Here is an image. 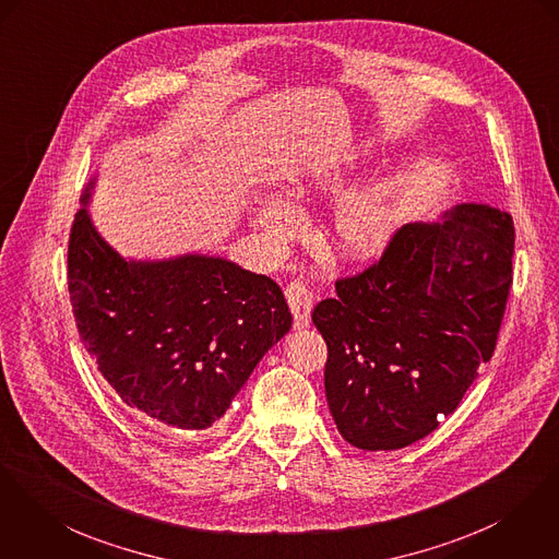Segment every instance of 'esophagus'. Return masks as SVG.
Wrapping results in <instances>:
<instances>
[{"label": "esophagus", "instance_id": "1", "mask_svg": "<svg viewBox=\"0 0 559 559\" xmlns=\"http://www.w3.org/2000/svg\"><path fill=\"white\" fill-rule=\"evenodd\" d=\"M287 301L292 306V312H294V325L296 330H304L308 323H310V310H312V304H314V294L312 289L301 283V281H294L289 287H287Z\"/></svg>", "mask_w": 559, "mask_h": 559}]
</instances>
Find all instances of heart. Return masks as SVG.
Segmentation results:
<instances>
[{"label": "heart", "instance_id": "obj_1", "mask_svg": "<svg viewBox=\"0 0 559 559\" xmlns=\"http://www.w3.org/2000/svg\"><path fill=\"white\" fill-rule=\"evenodd\" d=\"M357 170V155L338 162L308 164L296 185V195H338ZM400 189L391 178L370 180L341 200L334 213V234L346 255L379 258L400 227ZM255 223L272 247H283L296 236L301 218L298 209L278 195L259 198Z\"/></svg>", "mask_w": 559, "mask_h": 559}]
</instances>
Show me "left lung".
Returning <instances> with one entry per match:
<instances>
[{
    "mask_svg": "<svg viewBox=\"0 0 559 559\" xmlns=\"http://www.w3.org/2000/svg\"><path fill=\"white\" fill-rule=\"evenodd\" d=\"M513 216L457 204L404 225L379 263L336 283L312 323L344 440L404 449L438 428L493 355L513 283Z\"/></svg>",
    "mask_w": 559,
    "mask_h": 559,
    "instance_id": "1",
    "label": "left lung"
}]
</instances>
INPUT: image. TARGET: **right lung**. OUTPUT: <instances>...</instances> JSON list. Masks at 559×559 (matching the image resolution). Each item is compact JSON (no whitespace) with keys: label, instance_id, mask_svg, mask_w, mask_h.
I'll return each mask as SVG.
<instances>
[{"label":"right lung","instance_id":"obj_1","mask_svg":"<svg viewBox=\"0 0 559 559\" xmlns=\"http://www.w3.org/2000/svg\"><path fill=\"white\" fill-rule=\"evenodd\" d=\"M86 185L68 247L76 328L129 408L173 430L211 428L294 323L281 287L218 255H119L95 229Z\"/></svg>","mask_w":559,"mask_h":559}]
</instances>
